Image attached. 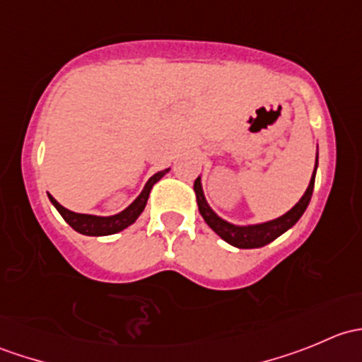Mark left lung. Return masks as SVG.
I'll use <instances>...</instances> for the list:
<instances>
[{
	"label": "left lung",
	"instance_id": "obj_1",
	"mask_svg": "<svg viewBox=\"0 0 362 362\" xmlns=\"http://www.w3.org/2000/svg\"><path fill=\"white\" fill-rule=\"evenodd\" d=\"M315 170H317V164H315ZM315 170H313L312 180H310V185L308 189H306L305 194H303V198L299 199V202L296 203L286 215L275 218V221H269V222H264V224H255V226H235L222 221L221 217H217V214H214L211 208L208 206L206 202H204L202 180H199L198 177L194 182V192H196V199H198L199 214H202L204 222H206V224L210 226V228L214 229V231L217 233L224 242H228L229 245L238 247V249H259V247H264L268 245V243H272L273 240L279 238L280 235H284L287 229L293 228L296 222L299 221V217L305 214L306 206H308L310 199H312L313 184H315Z\"/></svg>",
	"mask_w": 362,
	"mask_h": 362
}]
</instances>
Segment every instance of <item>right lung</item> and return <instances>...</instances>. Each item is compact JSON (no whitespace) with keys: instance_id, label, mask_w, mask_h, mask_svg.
I'll return each instance as SVG.
<instances>
[{"instance_id":"obj_1","label":"right lung","mask_w":362,"mask_h":362,"mask_svg":"<svg viewBox=\"0 0 362 362\" xmlns=\"http://www.w3.org/2000/svg\"><path fill=\"white\" fill-rule=\"evenodd\" d=\"M168 171H170V168H168V170L158 171L154 177H151V180L147 182V185H145L144 191H141V194L138 196V198L134 199V202L131 203L126 210L120 211V214H117V215H112V217H96V215L75 214V211H69L64 206H61V204L57 203L50 194H49V199L52 202L54 206L57 208V211L63 215L64 221H66L76 233H82V235H87V236L115 235V233L126 229L127 226H131L138 217H140V214L144 211L145 204H147V199H148V194H151L152 185H154L156 182H159L160 178L168 173Z\"/></svg>"}]
</instances>
